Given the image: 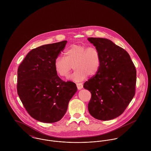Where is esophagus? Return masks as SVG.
<instances>
[{"label": "esophagus", "mask_w": 151, "mask_h": 151, "mask_svg": "<svg viewBox=\"0 0 151 151\" xmlns=\"http://www.w3.org/2000/svg\"><path fill=\"white\" fill-rule=\"evenodd\" d=\"M76 85H77V88H78V90H80V89H81L83 88V84H81V83H77Z\"/></svg>", "instance_id": "1"}]
</instances>
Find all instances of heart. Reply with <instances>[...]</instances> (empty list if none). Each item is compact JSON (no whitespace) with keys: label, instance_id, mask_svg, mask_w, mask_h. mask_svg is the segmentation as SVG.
Masks as SVG:
<instances>
[{"label":"heart","instance_id":"obj_1","mask_svg":"<svg viewBox=\"0 0 151 151\" xmlns=\"http://www.w3.org/2000/svg\"><path fill=\"white\" fill-rule=\"evenodd\" d=\"M65 58L58 56L54 63L56 73L61 77H66L73 65L74 71L68 77L71 81L80 82L88 75L95 76L101 65V56L95 47L74 44L65 51Z\"/></svg>","mask_w":151,"mask_h":151}]
</instances>
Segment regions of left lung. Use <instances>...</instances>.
Masks as SVG:
<instances>
[{
  "label": "left lung",
  "mask_w": 151,
  "mask_h": 151,
  "mask_svg": "<svg viewBox=\"0 0 151 151\" xmlns=\"http://www.w3.org/2000/svg\"><path fill=\"white\" fill-rule=\"evenodd\" d=\"M88 40L101 56L98 73L83 86L92 95L88 111L98 120H111L124 112L134 96L135 67L129 54L111 41L102 38Z\"/></svg>",
  "instance_id": "1"
}]
</instances>
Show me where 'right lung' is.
Wrapping results in <instances>:
<instances>
[{
    "instance_id": "1",
    "label": "right lung",
    "mask_w": 151,
    "mask_h": 151,
    "mask_svg": "<svg viewBox=\"0 0 151 151\" xmlns=\"http://www.w3.org/2000/svg\"><path fill=\"white\" fill-rule=\"evenodd\" d=\"M67 42L44 45L31 50L17 71V93L28 114L43 123L62 119L77 91L75 83L62 80L54 68L56 58Z\"/></svg>"
}]
</instances>
